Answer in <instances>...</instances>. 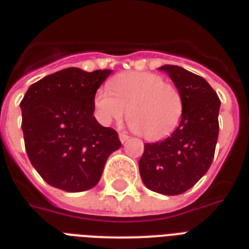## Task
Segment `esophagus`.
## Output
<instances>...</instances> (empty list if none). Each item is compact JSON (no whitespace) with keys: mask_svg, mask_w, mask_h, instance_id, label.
I'll use <instances>...</instances> for the list:
<instances>
[{"mask_svg":"<svg viewBox=\"0 0 249 249\" xmlns=\"http://www.w3.org/2000/svg\"><path fill=\"white\" fill-rule=\"evenodd\" d=\"M119 138H120L121 143H125V142L129 140V137L126 136V134H124V133H120V134H119Z\"/></svg>","mask_w":249,"mask_h":249,"instance_id":"34e87169","label":"esophagus"}]
</instances>
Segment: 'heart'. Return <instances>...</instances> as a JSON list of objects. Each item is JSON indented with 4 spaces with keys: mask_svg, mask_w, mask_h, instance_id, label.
<instances>
[{
    "mask_svg": "<svg viewBox=\"0 0 249 249\" xmlns=\"http://www.w3.org/2000/svg\"><path fill=\"white\" fill-rule=\"evenodd\" d=\"M108 89L94 97L103 124L120 120L126 109L130 128L146 140H160L173 132L182 116V97L161 76L150 72H125L111 80Z\"/></svg>",
    "mask_w": 249,
    "mask_h": 249,
    "instance_id": "heart-1",
    "label": "heart"
}]
</instances>
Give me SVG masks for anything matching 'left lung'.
<instances>
[{
    "instance_id": "obj_1",
    "label": "left lung",
    "mask_w": 249,
    "mask_h": 249,
    "mask_svg": "<svg viewBox=\"0 0 249 249\" xmlns=\"http://www.w3.org/2000/svg\"><path fill=\"white\" fill-rule=\"evenodd\" d=\"M182 97L179 124L168 138L144 144L140 173L144 186L163 195H179L191 189L212 164L218 138L221 102L201 76L165 64Z\"/></svg>"
}]
</instances>
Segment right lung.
Returning a JSON list of instances; mask_svg holds the SVG:
<instances>
[{
  "label": "right lung",
  "instance_id": "obj_1",
  "mask_svg": "<svg viewBox=\"0 0 249 249\" xmlns=\"http://www.w3.org/2000/svg\"><path fill=\"white\" fill-rule=\"evenodd\" d=\"M111 72L64 68L32 84L21 99L25 151L53 187L93 189L108 156L121 147L116 130L93 116L95 93Z\"/></svg>",
  "mask_w": 249,
  "mask_h": 249
}]
</instances>
